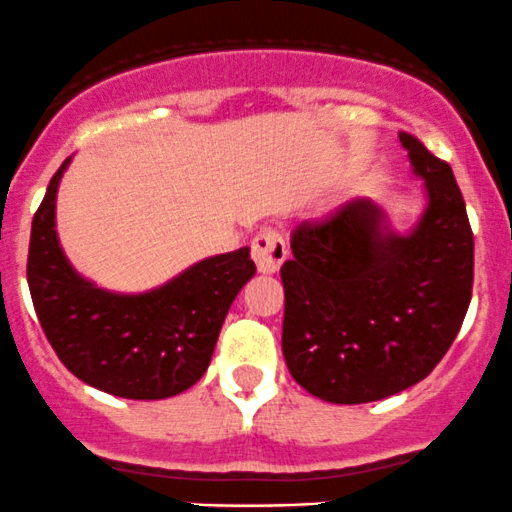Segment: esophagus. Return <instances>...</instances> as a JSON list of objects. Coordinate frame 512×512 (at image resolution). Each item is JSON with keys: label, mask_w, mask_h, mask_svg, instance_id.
<instances>
[{"label": "esophagus", "mask_w": 512, "mask_h": 512, "mask_svg": "<svg viewBox=\"0 0 512 512\" xmlns=\"http://www.w3.org/2000/svg\"><path fill=\"white\" fill-rule=\"evenodd\" d=\"M251 256H254L258 273H278V268L283 266V261L287 258L283 234L275 232V229H263L261 234H256L254 244H251Z\"/></svg>", "instance_id": "esophagus-1"}]
</instances>
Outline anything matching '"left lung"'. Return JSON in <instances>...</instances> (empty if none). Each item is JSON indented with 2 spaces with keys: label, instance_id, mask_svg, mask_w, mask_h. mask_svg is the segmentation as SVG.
<instances>
[{
  "label": "left lung",
  "instance_id": "obj_1",
  "mask_svg": "<svg viewBox=\"0 0 512 512\" xmlns=\"http://www.w3.org/2000/svg\"><path fill=\"white\" fill-rule=\"evenodd\" d=\"M426 208L396 232L370 198H353L292 232L283 355L290 375L331 404H367L426 380L472 302L474 234L450 164L401 132Z\"/></svg>",
  "mask_w": 512,
  "mask_h": 512
}]
</instances>
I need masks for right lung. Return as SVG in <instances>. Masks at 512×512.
<instances>
[{
    "label": "right lung",
    "instance_id": "obj_1",
    "mask_svg": "<svg viewBox=\"0 0 512 512\" xmlns=\"http://www.w3.org/2000/svg\"><path fill=\"white\" fill-rule=\"evenodd\" d=\"M50 179L33 217L28 290L38 321L74 377L123 399H169L208 370L217 336L241 287L254 278L249 246L193 263L147 292H113L84 278L62 251Z\"/></svg>",
    "mask_w": 512,
    "mask_h": 512
}]
</instances>
